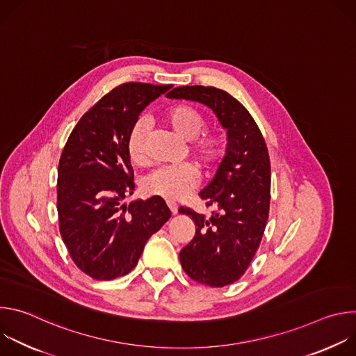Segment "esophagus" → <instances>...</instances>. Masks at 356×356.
I'll list each match as a JSON object with an SVG mask.
<instances>
[{
	"label": "esophagus",
	"instance_id": "obj_1",
	"mask_svg": "<svg viewBox=\"0 0 356 356\" xmlns=\"http://www.w3.org/2000/svg\"><path fill=\"white\" fill-rule=\"evenodd\" d=\"M168 206H169V209H170L172 214H173V216H176V214H177V210H179V206L176 204V202H175V201L168 200Z\"/></svg>",
	"mask_w": 356,
	"mask_h": 356
}]
</instances>
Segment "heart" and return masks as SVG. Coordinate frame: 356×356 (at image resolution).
Segmentation results:
<instances>
[{
  "label": "heart",
  "mask_w": 356,
  "mask_h": 356,
  "mask_svg": "<svg viewBox=\"0 0 356 356\" xmlns=\"http://www.w3.org/2000/svg\"><path fill=\"white\" fill-rule=\"evenodd\" d=\"M163 121L172 127L183 139L190 140L188 150L191 156L206 170H214L227 156L228 140L218 131L202 132L206 120L200 111L187 104H175L163 114ZM147 125L138 120L129 129L127 138V152L131 162L138 168L149 163ZM200 175L193 163L161 168L152 173L143 183V190L149 195H158L170 201L183 200L198 184Z\"/></svg>",
  "instance_id": "b5f03b06"
}]
</instances>
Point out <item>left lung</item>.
<instances>
[{"mask_svg": "<svg viewBox=\"0 0 356 356\" xmlns=\"http://www.w3.org/2000/svg\"><path fill=\"white\" fill-rule=\"evenodd\" d=\"M168 97L206 104L228 134L227 156L198 194L207 207L217 210L207 218L191 209H179L195 225L194 238L179 255L183 270L201 284L224 287L246 272L265 232L270 207L268 146L255 120L224 90L183 86Z\"/></svg>", "mask_w": 356, "mask_h": 356, "instance_id": "8db88e82", "label": "left lung"}]
</instances>
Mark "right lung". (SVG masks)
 Masks as SVG:
<instances>
[{"mask_svg":"<svg viewBox=\"0 0 356 356\" xmlns=\"http://www.w3.org/2000/svg\"><path fill=\"white\" fill-rule=\"evenodd\" d=\"M172 84L124 83L73 128L58 168V217L76 266L95 280L128 275L147 239L172 213L162 197L124 200L135 190L127 138L143 108Z\"/></svg>","mask_w":356,"mask_h":356,"instance_id":"add662e5","label":"right lung"}]
</instances>
